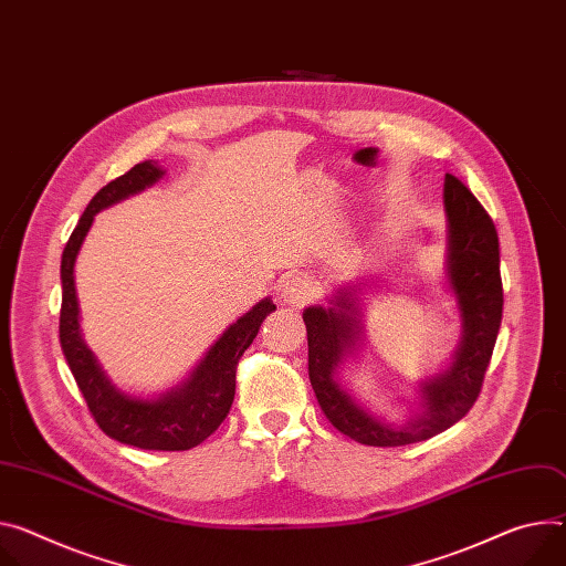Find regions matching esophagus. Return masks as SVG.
<instances>
[{
  "mask_svg": "<svg viewBox=\"0 0 566 566\" xmlns=\"http://www.w3.org/2000/svg\"><path fill=\"white\" fill-rule=\"evenodd\" d=\"M316 295L314 282L304 275H293L282 284V297L291 306H302L306 302H312Z\"/></svg>",
  "mask_w": 566,
  "mask_h": 566,
  "instance_id": "34e87169",
  "label": "esophagus"
}]
</instances>
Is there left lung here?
<instances>
[{"label":"left lung","instance_id":"obj_1","mask_svg":"<svg viewBox=\"0 0 566 566\" xmlns=\"http://www.w3.org/2000/svg\"><path fill=\"white\" fill-rule=\"evenodd\" d=\"M449 219V280L462 314V343L453 366L424 384V410L406 427L375 420L334 379L340 358L358 334V312L347 295L336 310L310 306L302 314L310 343V379L325 418L347 438L370 447H401L429 440L470 413L481 395L503 316L499 237L476 196L455 176L444 178Z\"/></svg>","mask_w":566,"mask_h":566}]
</instances>
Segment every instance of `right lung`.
<instances>
[{"label": "right lung", "instance_id": "right-lung-1", "mask_svg": "<svg viewBox=\"0 0 566 566\" xmlns=\"http://www.w3.org/2000/svg\"><path fill=\"white\" fill-rule=\"evenodd\" d=\"M163 176L158 163L144 160L124 176L111 180L90 200L78 226L74 228L61 262L63 304H61V347L67 366L81 388L85 403L98 429L108 438L153 451H187L208 440L228 418L234 401L237 366L254 340L262 323L277 306L266 297L237 321L202 358L191 379L160 399H135L119 392L101 373L96 358L87 349L78 329V302L74 289V262L78 248L98 210L142 191Z\"/></svg>", "mask_w": 566, "mask_h": 566}]
</instances>
